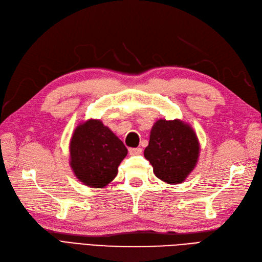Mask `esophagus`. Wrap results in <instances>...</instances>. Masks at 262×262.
Here are the masks:
<instances>
[{"mask_svg": "<svg viewBox=\"0 0 262 262\" xmlns=\"http://www.w3.org/2000/svg\"><path fill=\"white\" fill-rule=\"evenodd\" d=\"M142 152L141 148H130L129 149V154L130 156H139Z\"/></svg>", "mask_w": 262, "mask_h": 262, "instance_id": "esophagus-1", "label": "esophagus"}]
</instances>
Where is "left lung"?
Returning <instances> with one entry per match:
<instances>
[{"instance_id":"8db88e82","label":"left lung","mask_w":262,"mask_h":262,"mask_svg":"<svg viewBox=\"0 0 262 262\" xmlns=\"http://www.w3.org/2000/svg\"><path fill=\"white\" fill-rule=\"evenodd\" d=\"M143 155L158 179L179 184L196 166L199 142L189 125L180 120H159L150 132L149 145Z\"/></svg>"}]
</instances>
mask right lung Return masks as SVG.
Segmentation results:
<instances>
[{"mask_svg":"<svg viewBox=\"0 0 262 262\" xmlns=\"http://www.w3.org/2000/svg\"><path fill=\"white\" fill-rule=\"evenodd\" d=\"M71 166L77 179L89 187L102 188L114 180L127 149L99 120L77 126L70 145Z\"/></svg>","mask_w":262,"mask_h":262,"instance_id":"1","label":"right lung"}]
</instances>
